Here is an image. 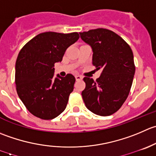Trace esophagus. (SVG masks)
I'll return each mask as SVG.
<instances>
[{
  "mask_svg": "<svg viewBox=\"0 0 156 156\" xmlns=\"http://www.w3.org/2000/svg\"><path fill=\"white\" fill-rule=\"evenodd\" d=\"M83 77L81 76V75H75V79L77 80V81H80V80H82Z\"/></svg>",
  "mask_w": 156,
  "mask_h": 156,
  "instance_id": "1",
  "label": "esophagus"
}]
</instances>
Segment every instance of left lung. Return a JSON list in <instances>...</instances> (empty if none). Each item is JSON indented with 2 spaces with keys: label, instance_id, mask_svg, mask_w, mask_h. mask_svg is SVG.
<instances>
[{
  "label": "left lung",
  "instance_id": "obj_1",
  "mask_svg": "<svg viewBox=\"0 0 156 156\" xmlns=\"http://www.w3.org/2000/svg\"><path fill=\"white\" fill-rule=\"evenodd\" d=\"M93 51L92 64L102 69L99 78L84 77L81 92L86 107L99 116H110L121 107L133 84L135 65L130 46L111 30L95 29L79 33Z\"/></svg>",
  "mask_w": 156,
  "mask_h": 156
}]
</instances>
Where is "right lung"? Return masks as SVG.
<instances>
[{
  "mask_svg": "<svg viewBox=\"0 0 156 156\" xmlns=\"http://www.w3.org/2000/svg\"><path fill=\"white\" fill-rule=\"evenodd\" d=\"M78 39V33L46 32L20 51L15 66L16 92L34 116L52 120L66 109L75 78L72 74L54 78V64L62 62L66 49Z\"/></svg>",
  "mask_w": 156,
  "mask_h": 156,
  "instance_id": "right-lung-1",
  "label": "right lung"
}]
</instances>
